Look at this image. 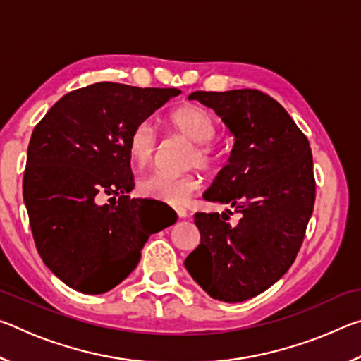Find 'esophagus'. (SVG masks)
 <instances>
[{"label": "esophagus", "mask_w": 361, "mask_h": 361, "mask_svg": "<svg viewBox=\"0 0 361 361\" xmlns=\"http://www.w3.org/2000/svg\"><path fill=\"white\" fill-rule=\"evenodd\" d=\"M176 215H178L180 218H186L188 212H186V209H183V207H178V209H176Z\"/></svg>", "instance_id": "1"}]
</instances>
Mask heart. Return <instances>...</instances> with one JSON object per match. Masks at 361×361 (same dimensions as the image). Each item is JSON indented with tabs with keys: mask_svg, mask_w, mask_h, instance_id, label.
Wrapping results in <instances>:
<instances>
[{
	"mask_svg": "<svg viewBox=\"0 0 361 361\" xmlns=\"http://www.w3.org/2000/svg\"><path fill=\"white\" fill-rule=\"evenodd\" d=\"M167 127L192 143L188 164L209 170L216 164V152L210 142L216 135V122L207 109L197 105H183L167 116ZM157 145L156 132L149 122H140L127 140V151L132 162L145 167L151 162ZM200 188L197 175L151 173L138 181L142 197L154 199L169 205H181Z\"/></svg>",
	"mask_w": 361,
	"mask_h": 361,
	"instance_id": "1",
	"label": "heart"
}]
</instances>
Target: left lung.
<instances>
[{
	"mask_svg": "<svg viewBox=\"0 0 361 361\" xmlns=\"http://www.w3.org/2000/svg\"><path fill=\"white\" fill-rule=\"evenodd\" d=\"M212 108L234 137L228 164L202 197L231 210L195 213L200 243L185 266L213 299L258 296L288 271L315 202L312 152L285 108L255 89L188 97Z\"/></svg>",
	"mask_w": 361,
	"mask_h": 361,
	"instance_id": "obj_1",
	"label": "left lung"
}]
</instances>
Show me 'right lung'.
Listing matches in <instances>:
<instances>
[{"label": "right lung", "mask_w": 361, "mask_h": 361, "mask_svg": "<svg viewBox=\"0 0 361 361\" xmlns=\"http://www.w3.org/2000/svg\"><path fill=\"white\" fill-rule=\"evenodd\" d=\"M178 89L97 82L63 95L35 127L23 175V202L38 253L70 288L102 295L137 267L154 223L130 199L127 140ZM113 195V204L101 200ZM118 199L116 200L115 197Z\"/></svg>", "instance_id": "add662e5"}]
</instances>
